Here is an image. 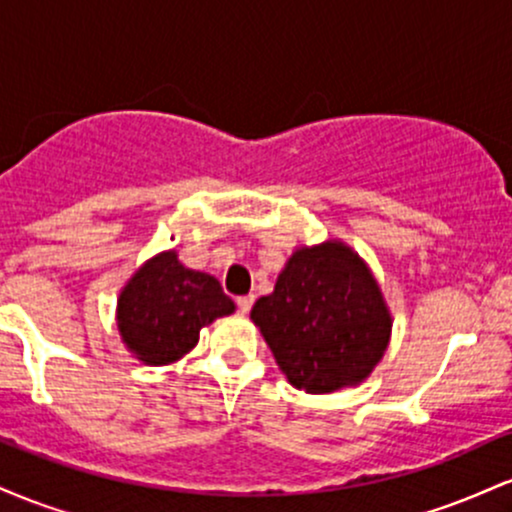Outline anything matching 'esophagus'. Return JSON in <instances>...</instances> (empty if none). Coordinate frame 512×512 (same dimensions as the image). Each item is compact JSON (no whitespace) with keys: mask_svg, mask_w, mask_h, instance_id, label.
Wrapping results in <instances>:
<instances>
[{"mask_svg":"<svg viewBox=\"0 0 512 512\" xmlns=\"http://www.w3.org/2000/svg\"><path fill=\"white\" fill-rule=\"evenodd\" d=\"M252 305H255V296H252V293H250V296H240V298H238V308H240V313L248 315Z\"/></svg>","mask_w":512,"mask_h":512,"instance_id":"obj_1","label":"esophagus"}]
</instances>
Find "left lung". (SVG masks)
<instances>
[{"label": "left lung", "mask_w": 512, "mask_h": 512, "mask_svg": "<svg viewBox=\"0 0 512 512\" xmlns=\"http://www.w3.org/2000/svg\"><path fill=\"white\" fill-rule=\"evenodd\" d=\"M250 320L286 380L310 395L361 385L385 356L392 315L370 267L342 240L298 248Z\"/></svg>", "instance_id": "obj_1"}]
</instances>
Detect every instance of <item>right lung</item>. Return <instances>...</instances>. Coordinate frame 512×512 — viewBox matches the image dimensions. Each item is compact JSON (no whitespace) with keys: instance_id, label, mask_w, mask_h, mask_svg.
<instances>
[{"instance_id":"add662e5","label":"right lung","mask_w":512,"mask_h":512,"mask_svg":"<svg viewBox=\"0 0 512 512\" xmlns=\"http://www.w3.org/2000/svg\"><path fill=\"white\" fill-rule=\"evenodd\" d=\"M236 313L219 279L185 267L175 250H163L137 269L117 298L122 344L146 366L180 361L199 342V330Z\"/></svg>"}]
</instances>
